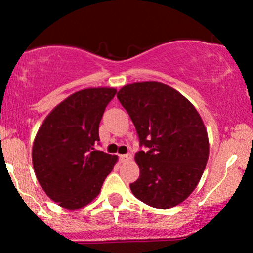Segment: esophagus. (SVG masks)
I'll return each instance as SVG.
<instances>
[{
  "instance_id": "1",
  "label": "esophagus",
  "mask_w": 253,
  "mask_h": 253,
  "mask_svg": "<svg viewBox=\"0 0 253 253\" xmlns=\"http://www.w3.org/2000/svg\"><path fill=\"white\" fill-rule=\"evenodd\" d=\"M129 159H132V156H130V155H121L120 156V162H121V163H125V162L129 161Z\"/></svg>"
}]
</instances>
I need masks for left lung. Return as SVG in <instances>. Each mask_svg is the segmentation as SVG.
<instances>
[{
  "mask_svg": "<svg viewBox=\"0 0 253 253\" xmlns=\"http://www.w3.org/2000/svg\"><path fill=\"white\" fill-rule=\"evenodd\" d=\"M117 97L134 124L140 145L135 153L140 176L133 195L153 208L179 205L195 190L208 157L207 128L193 103L157 81L124 85Z\"/></svg>",
  "mask_w": 253,
  "mask_h": 253,
  "instance_id": "left-lung-1",
  "label": "left lung"
}]
</instances>
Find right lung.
Wrapping results in <instances>:
<instances>
[{"mask_svg":"<svg viewBox=\"0 0 253 253\" xmlns=\"http://www.w3.org/2000/svg\"><path fill=\"white\" fill-rule=\"evenodd\" d=\"M117 94L98 86L74 92L45 118L33 141L37 179L52 201L65 210L85 207L100 194L118 156L95 150L98 125Z\"/></svg>","mask_w":253,"mask_h":253,"instance_id":"add662e5","label":"right lung"}]
</instances>
